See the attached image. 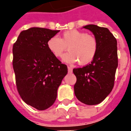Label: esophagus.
<instances>
[{
    "instance_id": "esophagus-1",
    "label": "esophagus",
    "mask_w": 131,
    "mask_h": 131,
    "mask_svg": "<svg viewBox=\"0 0 131 131\" xmlns=\"http://www.w3.org/2000/svg\"><path fill=\"white\" fill-rule=\"evenodd\" d=\"M67 68H68V71L69 73H71L72 72V68H71V67H67Z\"/></svg>"
}]
</instances>
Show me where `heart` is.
Returning <instances> with one entry per match:
<instances>
[{"instance_id":"b5f03b06","label":"heart","mask_w":131,"mask_h":131,"mask_svg":"<svg viewBox=\"0 0 131 131\" xmlns=\"http://www.w3.org/2000/svg\"><path fill=\"white\" fill-rule=\"evenodd\" d=\"M68 46L63 60L67 63L79 62L81 65L91 63L97 52V41L92 35L77 29L66 31L61 37L52 36L47 41L49 51L55 57H62Z\"/></svg>"}]
</instances>
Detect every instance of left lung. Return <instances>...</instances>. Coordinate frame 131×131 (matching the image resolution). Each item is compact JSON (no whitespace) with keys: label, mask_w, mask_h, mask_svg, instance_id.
Wrapping results in <instances>:
<instances>
[{"label":"left lung","mask_w":131,"mask_h":131,"mask_svg":"<svg viewBox=\"0 0 131 131\" xmlns=\"http://www.w3.org/2000/svg\"><path fill=\"white\" fill-rule=\"evenodd\" d=\"M93 32L97 41L94 60L82 68L73 69L77 77L74 93L77 99L88 105L100 103L112 91L118 67L117 41L110 30L94 24L83 27Z\"/></svg>","instance_id":"left-lung-1"}]
</instances>
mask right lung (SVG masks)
I'll use <instances>...</instances> for the list:
<instances>
[{
  "label": "right lung",
  "mask_w": 131,
  "mask_h": 131,
  "mask_svg": "<svg viewBox=\"0 0 131 131\" xmlns=\"http://www.w3.org/2000/svg\"><path fill=\"white\" fill-rule=\"evenodd\" d=\"M59 30L32 27L22 31L13 47L16 85L24 102L38 110L54 104L67 67L52 55L47 41Z\"/></svg>",
  "instance_id": "1"
}]
</instances>
